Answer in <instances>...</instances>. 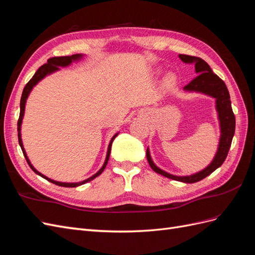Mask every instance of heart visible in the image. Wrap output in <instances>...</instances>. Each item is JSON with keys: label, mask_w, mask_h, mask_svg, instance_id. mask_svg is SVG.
I'll list each match as a JSON object with an SVG mask.
<instances>
[{"label": "heart", "mask_w": 255, "mask_h": 255, "mask_svg": "<svg viewBox=\"0 0 255 255\" xmlns=\"http://www.w3.org/2000/svg\"><path fill=\"white\" fill-rule=\"evenodd\" d=\"M175 81H176L175 75L172 74V73H170V74H168V75L166 76V79H165L164 83H165V85H166L167 87H171V86H173V85L175 84Z\"/></svg>", "instance_id": "b5f03b06"}]
</instances>
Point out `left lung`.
Segmentation results:
<instances>
[{
  "mask_svg": "<svg viewBox=\"0 0 255 255\" xmlns=\"http://www.w3.org/2000/svg\"><path fill=\"white\" fill-rule=\"evenodd\" d=\"M179 57L185 64H194L195 71L198 74L194 80L184 87V91L198 92V94H203L216 100L215 106L220 127L218 149L210 165L202 169L201 171L190 175H174L161 170L152 160L149 148L146 149V159H148V163L154 171L168 177V179L183 183H196L214 172L226 160L235 133V116L232 111L230 94L225 82L213 72L206 61L200 57L184 55V54H180Z\"/></svg>",
  "mask_w": 255,
  "mask_h": 255,
  "instance_id": "left-lung-1",
  "label": "left lung"
}]
</instances>
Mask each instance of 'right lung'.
I'll return each instance as SVG.
<instances>
[{"mask_svg": "<svg viewBox=\"0 0 255 255\" xmlns=\"http://www.w3.org/2000/svg\"><path fill=\"white\" fill-rule=\"evenodd\" d=\"M84 57V54H74V55H71V56H61V57H52V58H49L48 59V63L44 64L43 66H41L38 70L36 71V73L34 74V76L32 79L29 80V82L25 85L24 89H23V92H22V97H21V101H20V116H19V120H18V139H19V144L21 146L22 149V152L23 154H24V157L27 161L28 166L30 167V169L32 170L38 174L40 175L41 177H43V179H45L47 181L55 184V185H58V186H63V187H78V186H81V185L87 183V182H90L94 179H96L97 176H99L100 174H101L104 169L107 165V161H109L110 159V155H111V150H112V143L114 141V139L116 137L118 136L119 133H116L113 137L112 139L110 141V144H109V148H107V153H106V157H105V161L103 166L101 167V169L100 170L95 173L92 176L88 177V179L84 180L82 182H76V183H65V182H58V181H54L52 179H50V177L43 175L42 173H40L39 171L36 170V168L32 165V163H30L28 157H27V154L24 150V146H23V142H22V138H21V125H22V120H23V117H24V112H25V104H26V100L30 94V91L33 90V88L36 86V85L39 83L41 80H43L45 76L47 75H50L54 72H56L59 70V67H68L70 66L72 63H78V61H80L81 59H83Z\"/></svg>", "mask_w": 255, "mask_h": 255, "instance_id": "1", "label": "right lung"}]
</instances>
